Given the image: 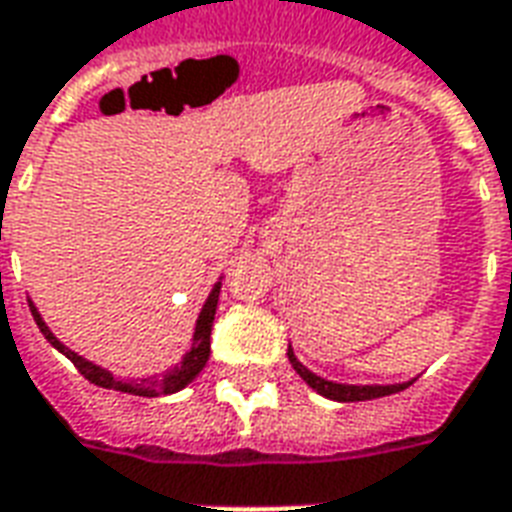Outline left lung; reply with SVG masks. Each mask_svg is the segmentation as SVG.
<instances>
[{
  "mask_svg": "<svg viewBox=\"0 0 512 512\" xmlns=\"http://www.w3.org/2000/svg\"><path fill=\"white\" fill-rule=\"evenodd\" d=\"M287 358L293 363V369L301 374V380L317 391L320 396L325 399H333V401H369V399H382V396H391V393H399L404 388H410L415 380H407V382H396V385H347V382H333V380H325L320 374H314L306 369L304 363L295 358L293 347H287Z\"/></svg>",
  "mask_w": 512,
  "mask_h": 512,
  "instance_id": "8db88e82",
  "label": "left lung"
}]
</instances>
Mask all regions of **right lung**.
Instances as JSON below:
<instances>
[{
    "instance_id": "1",
    "label": "right lung",
    "mask_w": 512,
    "mask_h": 512,
    "mask_svg": "<svg viewBox=\"0 0 512 512\" xmlns=\"http://www.w3.org/2000/svg\"><path fill=\"white\" fill-rule=\"evenodd\" d=\"M219 290H222V276H219V282L211 287V293H208L206 304L200 309L198 314V323H195V333H192V344H189V350L184 352V358L181 363H176L173 369L162 374V377H151V380H119V377H113L108 369H102L97 363L86 361L83 355L73 352L67 344H62L54 336V331L45 325V320L37 312V306L29 301V309H32V317L40 333H43L45 339L51 342V347L62 352L64 358H70L75 363V369L86 377L94 385H100V388H108V391H121V393H132V396H168V393H176L181 388H187L189 382L195 380L200 372H203V366H206L208 355H211V325H214V314H217V301H219Z\"/></svg>"
}]
</instances>
